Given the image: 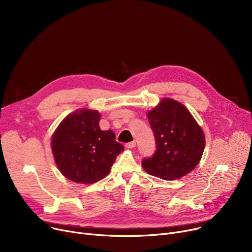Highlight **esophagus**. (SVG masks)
<instances>
[{"label":"esophagus","mask_w":252,"mask_h":252,"mask_svg":"<svg viewBox=\"0 0 252 252\" xmlns=\"http://www.w3.org/2000/svg\"><path fill=\"white\" fill-rule=\"evenodd\" d=\"M126 147L128 148V149H131V148H135L136 147V142L133 141V142H129V143H126Z\"/></svg>","instance_id":"esophagus-1"}]
</instances>
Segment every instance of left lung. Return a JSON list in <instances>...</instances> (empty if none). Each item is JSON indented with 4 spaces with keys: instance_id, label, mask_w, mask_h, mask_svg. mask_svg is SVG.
<instances>
[{
    "instance_id": "1",
    "label": "left lung",
    "mask_w": 252,
    "mask_h": 252,
    "mask_svg": "<svg viewBox=\"0 0 252 252\" xmlns=\"http://www.w3.org/2000/svg\"><path fill=\"white\" fill-rule=\"evenodd\" d=\"M156 150L142 160L148 174L170 181L189 174L200 161L204 134L190 111L178 101L165 98L148 112Z\"/></svg>"
}]
</instances>
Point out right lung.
<instances>
[{"instance_id": "right-lung-1", "label": "right lung", "mask_w": 252, "mask_h": 252, "mask_svg": "<svg viewBox=\"0 0 252 252\" xmlns=\"http://www.w3.org/2000/svg\"><path fill=\"white\" fill-rule=\"evenodd\" d=\"M97 110L79 109L66 116L52 137V151L61 174L78 184L96 183L109 174L124 150L114 131L102 130Z\"/></svg>"}]
</instances>
